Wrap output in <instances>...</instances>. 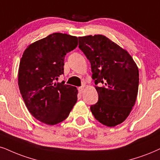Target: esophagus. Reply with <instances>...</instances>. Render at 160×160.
<instances>
[{"label":"esophagus","mask_w":160,"mask_h":160,"mask_svg":"<svg viewBox=\"0 0 160 160\" xmlns=\"http://www.w3.org/2000/svg\"><path fill=\"white\" fill-rule=\"evenodd\" d=\"M83 90H84V86H82L79 87V88H78V91H79V92L80 93V94H82V93L83 92Z\"/></svg>","instance_id":"1"}]
</instances>
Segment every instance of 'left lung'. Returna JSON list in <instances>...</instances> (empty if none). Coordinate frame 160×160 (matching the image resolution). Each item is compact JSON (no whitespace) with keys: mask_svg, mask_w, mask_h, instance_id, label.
<instances>
[{"mask_svg":"<svg viewBox=\"0 0 160 160\" xmlns=\"http://www.w3.org/2000/svg\"><path fill=\"white\" fill-rule=\"evenodd\" d=\"M79 48L89 60L98 101L91 106L94 118L114 127L128 117L136 101L139 71L133 58L102 35L79 37Z\"/></svg>","mask_w":160,"mask_h":160,"instance_id":"left-lung-1","label":"left lung"}]
</instances>
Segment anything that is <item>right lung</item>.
Wrapping results in <instances>:
<instances>
[{
	"mask_svg": "<svg viewBox=\"0 0 160 160\" xmlns=\"http://www.w3.org/2000/svg\"><path fill=\"white\" fill-rule=\"evenodd\" d=\"M78 38L53 33L28 46L18 70L19 89L29 112L48 125L67 118L78 100L74 86L56 82L64 73V59L78 46Z\"/></svg>",
	"mask_w": 160,
	"mask_h": 160,
	"instance_id": "right-lung-1",
	"label": "right lung"
}]
</instances>
